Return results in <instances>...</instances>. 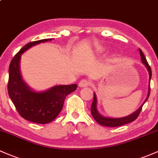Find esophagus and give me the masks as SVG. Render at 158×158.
I'll return each instance as SVG.
<instances>
[{"instance_id": "obj_1", "label": "esophagus", "mask_w": 158, "mask_h": 158, "mask_svg": "<svg viewBox=\"0 0 158 158\" xmlns=\"http://www.w3.org/2000/svg\"><path fill=\"white\" fill-rule=\"evenodd\" d=\"M91 85V81L89 80V79H83L79 82V86L81 88H83V87H87V86L90 85Z\"/></svg>"}]
</instances>
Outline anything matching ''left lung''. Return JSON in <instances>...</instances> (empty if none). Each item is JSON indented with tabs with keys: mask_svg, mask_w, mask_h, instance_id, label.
<instances>
[{
	"mask_svg": "<svg viewBox=\"0 0 158 158\" xmlns=\"http://www.w3.org/2000/svg\"><path fill=\"white\" fill-rule=\"evenodd\" d=\"M139 53H140L141 59H142V64H144L147 68L148 71L149 73V85H148V96L146 98L145 101H144L143 104L141 105V107H139L137 110L135 111L134 113L131 114L130 115L127 116V117H120V118H112V117H106L102 116L98 113L97 110V98H96V94L94 93V99H93L92 107H91V113L92 114V117H94V119L97 121V123H98L101 125L104 126V127H119V126L125 125V124L129 123L131 122H133L135 119L137 118L138 116L140 114L141 110H142V106L144 105V104L146 102V101L148 98L149 95H150V81L151 78H152V69H151L150 66H149L147 60L144 55V54L142 53V50L139 49Z\"/></svg>",
	"mask_w": 158,
	"mask_h": 158,
	"instance_id": "8db88e82",
	"label": "left lung"
}]
</instances>
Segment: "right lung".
I'll return each mask as SVG.
<instances>
[{
	"label": "right lung",
	"mask_w": 158,
	"mask_h": 158,
	"mask_svg": "<svg viewBox=\"0 0 158 158\" xmlns=\"http://www.w3.org/2000/svg\"><path fill=\"white\" fill-rule=\"evenodd\" d=\"M50 41L52 39L28 43L13 57L9 66L7 90L11 101L23 118L40 124L54 120L60 113L66 96L77 88L76 84L60 85L44 92H35L23 81L19 69L22 54L32 46Z\"/></svg>",
	"instance_id": "right-lung-1"
}]
</instances>
